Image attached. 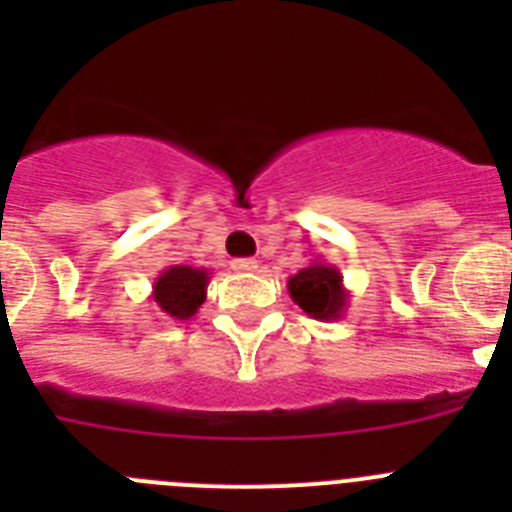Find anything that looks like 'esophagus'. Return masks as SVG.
I'll list each match as a JSON object with an SVG mask.
<instances>
[{
    "label": "esophagus",
    "instance_id": "esophagus-1",
    "mask_svg": "<svg viewBox=\"0 0 512 512\" xmlns=\"http://www.w3.org/2000/svg\"><path fill=\"white\" fill-rule=\"evenodd\" d=\"M230 266H233L235 271H256L259 269V261L256 259H233L230 261Z\"/></svg>",
    "mask_w": 512,
    "mask_h": 512
}]
</instances>
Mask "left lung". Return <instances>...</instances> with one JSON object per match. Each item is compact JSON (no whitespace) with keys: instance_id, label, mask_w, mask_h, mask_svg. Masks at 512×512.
Wrapping results in <instances>:
<instances>
[{"instance_id":"left-lung-1","label":"left lung","mask_w":512,"mask_h":512,"mask_svg":"<svg viewBox=\"0 0 512 512\" xmlns=\"http://www.w3.org/2000/svg\"><path fill=\"white\" fill-rule=\"evenodd\" d=\"M289 297L295 305L302 307L305 315L315 320H341L346 315V307L351 295L343 287L341 271L325 261H312L310 266L300 269L287 279Z\"/></svg>"}]
</instances>
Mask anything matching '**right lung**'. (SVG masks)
I'll return each instance as SVG.
<instances>
[{"label":"right lung","instance_id":"obj_1","mask_svg":"<svg viewBox=\"0 0 512 512\" xmlns=\"http://www.w3.org/2000/svg\"><path fill=\"white\" fill-rule=\"evenodd\" d=\"M210 271L200 266L176 264L164 269L153 282L151 300L166 318L189 320L200 310L207 297Z\"/></svg>","mask_w":512,"mask_h":512}]
</instances>
